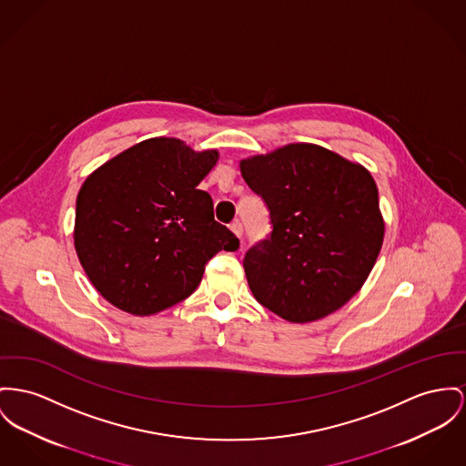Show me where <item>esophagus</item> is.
<instances>
[{
    "label": "esophagus",
    "instance_id": "obj_1",
    "mask_svg": "<svg viewBox=\"0 0 466 466\" xmlns=\"http://www.w3.org/2000/svg\"><path fill=\"white\" fill-rule=\"evenodd\" d=\"M229 229L235 233V237H237V238H240V237L244 235V226H242V222H240V220H235V222L229 226Z\"/></svg>",
    "mask_w": 466,
    "mask_h": 466
}]
</instances>
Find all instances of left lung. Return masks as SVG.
<instances>
[{"mask_svg":"<svg viewBox=\"0 0 466 466\" xmlns=\"http://www.w3.org/2000/svg\"><path fill=\"white\" fill-rule=\"evenodd\" d=\"M240 171L274 226L244 258L254 299L291 323L341 309L370 278L383 244L371 173L312 143L242 158Z\"/></svg>","mask_w":466,"mask_h":466,"instance_id":"1","label":"left lung"}]
</instances>
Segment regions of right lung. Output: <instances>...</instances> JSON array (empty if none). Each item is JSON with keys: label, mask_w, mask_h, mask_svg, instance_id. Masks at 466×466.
<instances>
[{"label": "right lung", "mask_w": 466, "mask_h": 466, "mask_svg": "<svg viewBox=\"0 0 466 466\" xmlns=\"http://www.w3.org/2000/svg\"><path fill=\"white\" fill-rule=\"evenodd\" d=\"M218 150L152 137L85 180L76 201L74 248L95 289L115 308L150 316L187 299L218 250L238 238L214 218L201 180Z\"/></svg>", "instance_id": "obj_1"}]
</instances>
